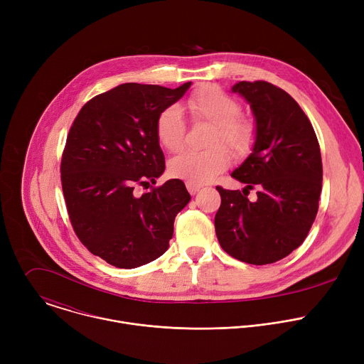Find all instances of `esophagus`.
I'll return each mask as SVG.
<instances>
[{"label": "esophagus", "mask_w": 364, "mask_h": 364, "mask_svg": "<svg viewBox=\"0 0 364 364\" xmlns=\"http://www.w3.org/2000/svg\"><path fill=\"white\" fill-rule=\"evenodd\" d=\"M186 187H187V190H188V193L191 194V196H194L201 187L200 186H197V184H193V183H186Z\"/></svg>", "instance_id": "esophagus-1"}]
</instances>
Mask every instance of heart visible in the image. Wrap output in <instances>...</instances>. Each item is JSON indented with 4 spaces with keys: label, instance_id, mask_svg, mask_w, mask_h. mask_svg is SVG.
Segmentation results:
<instances>
[{
    "label": "heart",
    "instance_id": "heart-1",
    "mask_svg": "<svg viewBox=\"0 0 364 364\" xmlns=\"http://www.w3.org/2000/svg\"><path fill=\"white\" fill-rule=\"evenodd\" d=\"M186 109L194 122L213 124L207 139L212 145L204 151H187L168 163V173L174 178L197 186L212 181L229 166V154L222 143L235 155L246 154L255 139V128L239 117V103L215 86H204L186 100ZM155 135L160 145L168 152L183 148L186 139V122L178 107L173 105L160 112L155 121Z\"/></svg>",
    "mask_w": 364,
    "mask_h": 364
}]
</instances>
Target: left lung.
Here are the masks:
<instances>
[{"label":"left lung","mask_w":364,"mask_h":364,"mask_svg":"<svg viewBox=\"0 0 364 364\" xmlns=\"http://www.w3.org/2000/svg\"><path fill=\"white\" fill-rule=\"evenodd\" d=\"M250 105L255 142L232 173L246 184L216 187L222 203L215 229L226 253L252 265L288 256L313 226L323 184L321 151L313 125L291 95L272 83L237 82L232 87ZM256 186L255 202L247 198Z\"/></svg>","instance_id":"8db88e82"}]
</instances>
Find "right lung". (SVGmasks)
<instances>
[{"mask_svg": "<svg viewBox=\"0 0 364 364\" xmlns=\"http://www.w3.org/2000/svg\"><path fill=\"white\" fill-rule=\"evenodd\" d=\"M190 86L119 85L85 103L69 131L60 173L73 230L89 252L117 268L160 257L191 198L178 178L134 194L164 173L155 121Z\"/></svg>", "mask_w": 364, "mask_h": 364, "instance_id": "right-lung-1", "label": "right lung"}]
</instances>
